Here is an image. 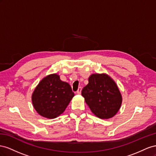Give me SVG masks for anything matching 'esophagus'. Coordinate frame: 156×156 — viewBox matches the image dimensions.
Listing matches in <instances>:
<instances>
[{
    "label": "esophagus",
    "mask_w": 156,
    "mask_h": 156,
    "mask_svg": "<svg viewBox=\"0 0 156 156\" xmlns=\"http://www.w3.org/2000/svg\"><path fill=\"white\" fill-rule=\"evenodd\" d=\"M81 91H82V87H79L77 91H76V93H77V94H80Z\"/></svg>",
    "instance_id": "34e87169"
}]
</instances>
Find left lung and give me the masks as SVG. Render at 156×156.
Returning <instances> with one entry per match:
<instances>
[{
	"mask_svg": "<svg viewBox=\"0 0 156 156\" xmlns=\"http://www.w3.org/2000/svg\"><path fill=\"white\" fill-rule=\"evenodd\" d=\"M82 95L92 113L101 119H109L118 113L122 96L116 83L105 73L92 74Z\"/></svg>",
	"mask_w": 156,
	"mask_h": 156,
	"instance_id": "8db88e82",
	"label": "left lung"
}]
</instances>
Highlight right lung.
<instances>
[{"label":"right lung","mask_w":156,"mask_h":156,"mask_svg":"<svg viewBox=\"0 0 156 156\" xmlns=\"http://www.w3.org/2000/svg\"><path fill=\"white\" fill-rule=\"evenodd\" d=\"M74 93L67 82L57 74L46 76L39 82L32 94L33 107L41 116L53 119L63 114Z\"/></svg>","instance_id":"1"}]
</instances>
